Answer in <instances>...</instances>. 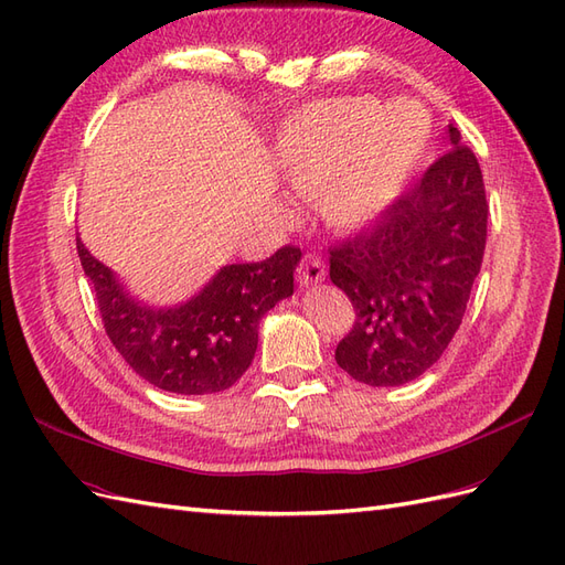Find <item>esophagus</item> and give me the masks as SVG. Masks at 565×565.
Instances as JSON below:
<instances>
[{
  "mask_svg": "<svg viewBox=\"0 0 565 565\" xmlns=\"http://www.w3.org/2000/svg\"><path fill=\"white\" fill-rule=\"evenodd\" d=\"M297 280L301 287H311V285H318L324 280V266L320 264V259H316V256H306V259L301 262L299 270H297Z\"/></svg>",
  "mask_w": 565,
  "mask_h": 565,
  "instance_id": "obj_1",
  "label": "esophagus"
}]
</instances>
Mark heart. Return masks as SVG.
<instances>
[{
    "instance_id": "1",
    "label": "heart",
    "mask_w": 565,
    "mask_h": 565,
    "mask_svg": "<svg viewBox=\"0 0 565 565\" xmlns=\"http://www.w3.org/2000/svg\"><path fill=\"white\" fill-rule=\"evenodd\" d=\"M431 141V119L415 100L380 106L372 96L318 100L280 125L282 179L337 231L377 221L417 172Z\"/></svg>"
}]
</instances>
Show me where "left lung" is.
<instances>
[{
  "label": "left lung",
  "mask_w": 565,
  "mask_h": 565,
  "mask_svg": "<svg viewBox=\"0 0 565 565\" xmlns=\"http://www.w3.org/2000/svg\"><path fill=\"white\" fill-rule=\"evenodd\" d=\"M370 233L330 252V278L355 309L334 361L355 382L401 386L448 349L481 270L488 233L483 174L461 134Z\"/></svg>",
  "instance_id": "8db88e82"
}]
</instances>
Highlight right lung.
<instances>
[{
    "mask_svg": "<svg viewBox=\"0 0 565 565\" xmlns=\"http://www.w3.org/2000/svg\"><path fill=\"white\" fill-rule=\"evenodd\" d=\"M77 254L113 347L139 377L181 396L218 393L243 377L259 344V320L292 297L301 262V252L287 245L266 262L218 268L191 299L152 306L134 297L79 237Z\"/></svg>",
    "mask_w": 565,
    "mask_h": 565,
    "instance_id": "1",
    "label": "right lung"
}]
</instances>
